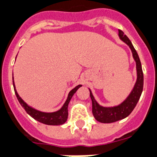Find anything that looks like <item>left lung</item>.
<instances>
[{
  "instance_id": "8db88e82",
  "label": "left lung",
  "mask_w": 157,
  "mask_h": 157,
  "mask_svg": "<svg viewBox=\"0 0 157 157\" xmlns=\"http://www.w3.org/2000/svg\"><path fill=\"white\" fill-rule=\"evenodd\" d=\"M118 36L121 40L127 44L132 50V57L134 58L136 64L137 78H136L134 87L127 98L120 104L113 106V107H103L99 104L96 99L94 98L90 89H89L90 92L92 103H93V114L95 119L101 123H113V122L127 117L136 107L142 95V90H143V72H142V64H141L139 55L128 37L125 34H124V33L121 29H118Z\"/></svg>"
}]
</instances>
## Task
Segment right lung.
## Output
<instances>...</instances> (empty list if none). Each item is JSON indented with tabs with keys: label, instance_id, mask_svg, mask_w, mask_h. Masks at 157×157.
Instances as JSON below:
<instances>
[{
	"label": "right lung",
	"instance_id": "obj_1",
	"mask_svg": "<svg viewBox=\"0 0 157 157\" xmlns=\"http://www.w3.org/2000/svg\"><path fill=\"white\" fill-rule=\"evenodd\" d=\"M16 59V58H15ZM12 80H13V86H14V90H15V95L17 96L18 102L21 105V107L25 109L26 113L29 115H30L35 120L38 121L39 122H41L43 124H45L47 125H61L63 124L66 122L67 119V116H68V112H67V107H68V103L72 98L73 95L76 93L78 89L82 86V85H78V86H75L73 90L69 92L68 95H67V100L64 102V105H63L61 108L60 110H57L55 112H50V113H47V112H43L40 110H36V109L33 108V107H30L25 103L22 99L19 96V95L17 93L16 88H15V82H14V77L12 75Z\"/></svg>",
	"mask_w": 157,
	"mask_h": 157
}]
</instances>
